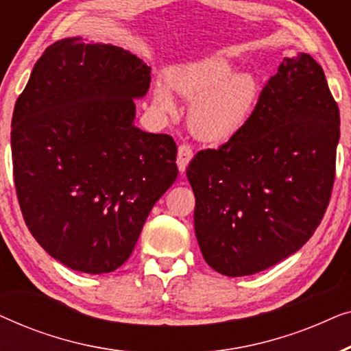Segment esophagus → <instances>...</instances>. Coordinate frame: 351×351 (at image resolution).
Instances as JSON below:
<instances>
[{
	"mask_svg": "<svg viewBox=\"0 0 351 351\" xmlns=\"http://www.w3.org/2000/svg\"><path fill=\"white\" fill-rule=\"evenodd\" d=\"M191 158H193V150H191L190 145H184L179 147V152H177V166H179V171L184 174L186 166H189V162L191 161Z\"/></svg>",
	"mask_w": 351,
	"mask_h": 351,
	"instance_id": "1",
	"label": "esophagus"
}]
</instances>
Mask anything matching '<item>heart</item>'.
Listing matches in <instances>:
<instances>
[{
    "instance_id": "b5f03b06",
    "label": "heart",
    "mask_w": 351,
    "mask_h": 351,
    "mask_svg": "<svg viewBox=\"0 0 351 351\" xmlns=\"http://www.w3.org/2000/svg\"><path fill=\"white\" fill-rule=\"evenodd\" d=\"M233 71L228 60L209 59L169 76L171 88L193 102L189 126L199 141H228L251 117L257 100V83L251 75H233ZM155 102L162 112L176 113L174 100L162 86L156 89Z\"/></svg>"
}]
</instances>
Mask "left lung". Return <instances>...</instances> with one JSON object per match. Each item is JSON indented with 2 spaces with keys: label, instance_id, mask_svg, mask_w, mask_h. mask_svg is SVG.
<instances>
[{
  "label": "left lung",
  "instance_id": "obj_1",
  "mask_svg": "<svg viewBox=\"0 0 351 351\" xmlns=\"http://www.w3.org/2000/svg\"><path fill=\"white\" fill-rule=\"evenodd\" d=\"M339 137V107L321 65L308 54L285 57L246 124L186 167L208 265L247 276L299 251L328 209Z\"/></svg>",
  "mask_w": 351,
  "mask_h": 351
}]
</instances>
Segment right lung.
Wrapping results in <instances>:
<instances>
[{"label":"right lung","mask_w":351,"mask_h":351,"mask_svg":"<svg viewBox=\"0 0 351 351\" xmlns=\"http://www.w3.org/2000/svg\"><path fill=\"white\" fill-rule=\"evenodd\" d=\"M152 69L112 45L65 38L33 66L12 113L14 184L38 244L71 270L128 261L174 184L177 145L134 126Z\"/></svg>","instance_id":"1"}]
</instances>
